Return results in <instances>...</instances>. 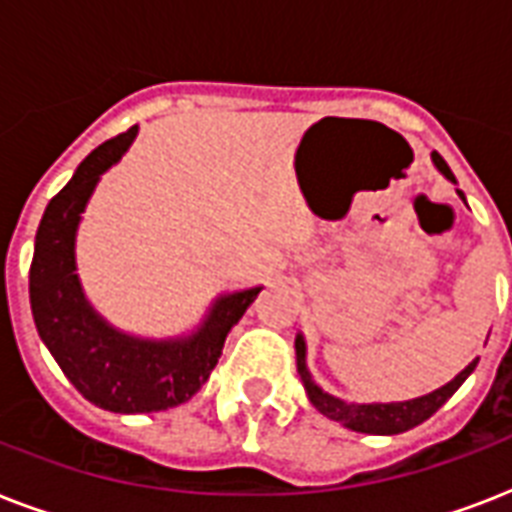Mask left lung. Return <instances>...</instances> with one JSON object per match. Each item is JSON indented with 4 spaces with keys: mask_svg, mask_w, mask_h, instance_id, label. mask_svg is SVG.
<instances>
[{
    "mask_svg": "<svg viewBox=\"0 0 512 512\" xmlns=\"http://www.w3.org/2000/svg\"><path fill=\"white\" fill-rule=\"evenodd\" d=\"M433 164H436L441 175L446 180H452L457 183L449 170V164L441 159V154L433 151ZM462 196V191H457ZM465 199V196H462ZM295 350H297V374H300V380L305 385V393L311 398V404L319 409L324 417L329 420L340 422L345 428L356 430V433H369V436H396V433H404V430H412L417 428L420 422H425L428 417L441 409V406L449 401V398L457 393L462 382L468 380L470 372L476 369L478 358L476 361H470L465 369H462L452 382H446L444 388L433 390L428 396H420V398H412V401H393V404H348V401H342V398L329 396L324 390L313 382L311 372H308V364H305V340L303 335H297L295 340Z\"/></svg>",
    "mask_w": 512,
    "mask_h": 512,
    "instance_id": "1",
    "label": "left lung"
}]
</instances>
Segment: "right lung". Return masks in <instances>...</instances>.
I'll return each instance as SVG.
<instances>
[{
	"instance_id": "right-lung-1",
	"label": "right lung",
	"mask_w": 512,
	"mask_h": 512,
	"mask_svg": "<svg viewBox=\"0 0 512 512\" xmlns=\"http://www.w3.org/2000/svg\"><path fill=\"white\" fill-rule=\"evenodd\" d=\"M138 127L106 140L55 193L36 231L28 295L39 337L71 385L100 409L119 414L164 412L183 404L209 380L225 337L263 287L217 297L188 337L143 340L114 329L95 313L76 276L74 241L100 175L122 159Z\"/></svg>"
}]
</instances>
